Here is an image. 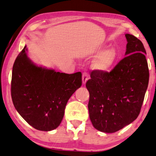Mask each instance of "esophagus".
I'll return each instance as SVG.
<instances>
[{"instance_id":"esophagus-1","label":"esophagus","mask_w":156,"mask_h":156,"mask_svg":"<svg viewBox=\"0 0 156 156\" xmlns=\"http://www.w3.org/2000/svg\"><path fill=\"white\" fill-rule=\"evenodd\" d=\"M88 79H89V76H88V74L86 72H84L83 74V84H86Z\"/></svg>"}]
</instances>
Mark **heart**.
<instances>
[{
  "mask_svg": "<svg viewBox=\"0 0 156 156\" xmlns=\"http://www.w3.org/2000/svg\"><path fill=\"white\" fill-rule=\"evenodd\" d=\"M105 48L99 47L92 53L93 56L97 58L93 63V69L100 72H106L114 66L117 59V52L114 48L104 51Z\"/></svg>",
  "mask_w": 156,
  "mask_h": 156,
  "instance_id": "heart-1",
  "label": "heart"
}]
</instances>
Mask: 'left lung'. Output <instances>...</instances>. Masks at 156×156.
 Instances as JSON below:
<instances>
[{"instance_id":"obj_1","label":"left lung","mask_w":156,"mask_h":156,"mask_svg":"<svg viewBox=\"0 0 156 156\" xmlns=\"http://www.w3.org/2000/svg\"><path fill=\"white\" fill-rule=\"evenodd\" d=\"M126 56L110 72L93 70L86 87L93 127L114 133L138 117L149 83L146 50L140 40L126 34Z\"/></svg>"}]
</instances>
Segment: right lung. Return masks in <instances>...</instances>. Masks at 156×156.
Masks as SVG:
<instances>
[{
    "mask_svg": "<svg viewBox=\"0 0 156 156\" xmlns=\"http://www.w3.org/2000/svg\"><path fill=\"white\" fill-rule=\"evenodd\" d=\"M27 51L25 46L13 66V104L30 126L50 131L60 125L67 101L81 87L82 73L68 74L39 67L28 57Z\"/></svg>",
    "mask_w": 156,
    "mask_h": 156,
    "instance_id": "1",
    "label": "right lung"
}]
</instances>
